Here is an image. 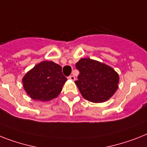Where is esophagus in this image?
<instances>
[{
	"label": "esophagus",
	"mask_w": 147,
	"mask_h": 147,
	"mask_svg": "<svg viewBox=\"0 0 147 147\" xmlns=\"http://www.w3.org/2000/svg\"><path fill=\"white\" fill-rule=\"evenodd\" d=\"M67 78L69 79V80H75V76H73V75H71V76H69Z\"/></svg>",
	"instance_id": "1"
}]
</instances>
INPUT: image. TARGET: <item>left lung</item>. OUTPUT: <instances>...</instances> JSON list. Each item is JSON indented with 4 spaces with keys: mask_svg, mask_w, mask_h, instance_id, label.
<instances>
[{
    "mask_svg": "<svg viewBox=\"0 0 147 147\" xmlns=\"http://www.w3.org/2000/svg\"><path fill=\"white\" fill-rule=\"evenodd\" d=\"M76 68L80 74L75 83L86 100L104 102L117 90L119 75L108 65L91 59H82L76 64Z\"/></svg>",
    "mask_w": 147,
    "mask_h": 147,
    "instance_id": "1",
    "label": "left lung"
}]
</instances>
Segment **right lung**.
Masks as SVG:
<instances>
[{"label": "right lung", "mask_w": 147, "mask_h": 147, "mask_svg": "<svg viewBox=\"0 0 147 147\" xmlns=\"http://www.w3.org/2000/svg\"><path fill=\"white\" fill-rule=\"evenodd\" d=\"M67 78L61 67L53 61H42L28 72L22 80L27 94L34 100L47 101L61 92Z\"/></svg>", "instance_id": "right-lung-1"}]
</instances>
